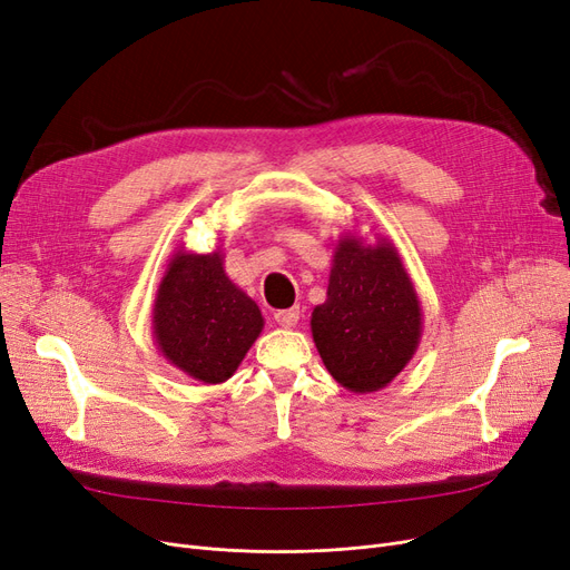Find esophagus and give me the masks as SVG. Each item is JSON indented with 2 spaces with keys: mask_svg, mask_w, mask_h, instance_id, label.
<instances>
[{
  "mask_svg": "<svg viewBox=\"0 0 570 570\" xmlns=\"http://www.w3.org/2000/svg\"><path fill=\"white\" fill-rule=\"evenodd\" d=\"M275 321L282 327H293L297 321H301V307H291V309H279L275 312Z\"/></svg>",
  "mask_w": 570,
  "mask_h": 570,
  "instance_id": "esophagus-1",
  "label": "esophagus"
}]
</instances>
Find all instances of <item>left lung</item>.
<instances>
[{
    "label": "left lung",
    "instance_id": "left-lung-1",
    "mask_svg": "<svg viewBox=\"0 0 570 570\" xmlns=\"http://www.w3.org/2000/svg\"><path fill=\"white\" fill-rule=\"evenodd\" d=\"M344 233L312 337L331 376L355 395L383 391L417 351L423 309L397 247Z\"/></svg>",
    "mask_w": 570,
    "mask_h": 570
}]
</instances>
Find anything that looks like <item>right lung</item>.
<instances>
[{"label": "right lung", "mask_w": 570, "mask_h": 570, "mask_svg": "<svg viewBox=\"0 0 570 570\" xmlns=\"http://www.w3.org/2000/svg\"><path fill=\"white\" fill-rule=\"evenodd\" d=\"M263 325L258 305L228 279L219 249L173 254L153 307L155 344L168 365L209 385L224 383Z\"/></svg>", "instance_id": "1"}]
</instances>
